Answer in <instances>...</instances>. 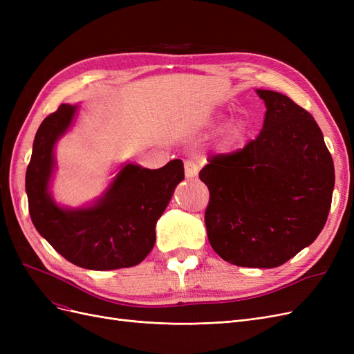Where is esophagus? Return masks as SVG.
<instances>
[{
  "instance_id": "1",
  "label": "esophagus",
  "mask_w": 354,
  "mask_h": 354,
  "mask_svg": "<svg viewBox=\"0 0 354 354\" xmlns=\"http://www.w3.org/2000/svg\"><path fill=\"white\" fill-rule=\"evenodd\" d=\"M199 173V164L194 159H187L185 160V174L186 178H194Z\"/></svg>"
}]
</instances>
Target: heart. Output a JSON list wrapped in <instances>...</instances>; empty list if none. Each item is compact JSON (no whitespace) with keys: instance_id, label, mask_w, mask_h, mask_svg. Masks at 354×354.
Listing matches in <instances>:
<instances>
[{"instance_id":"obj_1","label":"heart","mask_w":354,"mask_h":354,"mask_svg":"<svg viewBox=\"0 0 354 354\" xmlns=\"http://www.w3.org/2000/svg\"><path fill=\"white\" fill-rule=\"evenodd\" d=\"M233 133H234V134H236V133H238V130H236V128H234V130H233Z\"/></svg>"}]
</instances>
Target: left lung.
<instances>
[{
	"instance_id": "obj_1",
	"label": "left lung",
	"mask_w": 354,
	"mask_h": 354,
	"mask_svg": "<svg viewBox=\"0 0 354 354\" xmlns=\"http://www.w3.org/2000/svg\"><path fill=\"white\" fill-rule=\"evenodd\" d=\"M266 116L241 151L212 156L199 178L208 186V241L224 261L273 269L322 232L335 185L332 156L315 118L286 95L257 90Z\"/></svg>"
}]
</instances>
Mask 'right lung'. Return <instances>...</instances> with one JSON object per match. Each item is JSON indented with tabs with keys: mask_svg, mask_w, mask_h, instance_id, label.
<instances>
[{
	"mask_svg": "<svg viewBox=\"0 0 354 354\" xmlns=\"http://www.w3.org/2000/svg\"><path fill=\"white\" fill-rule=\"evenodd\" d=\"M78 106L62 104L41 122L26 169L29 214L38 233L68 261L88 270H115L142 263L152 251L155 226L176 186L185 178L181 159L158 169L125 164L90 207L62 208L51 198L55 146Z\"/></svg>",
	"mask_w": 354,
	"mask_h": 354,
	"instance_id": "obj_1",
	"label": "right lung"
}]
</instances>
